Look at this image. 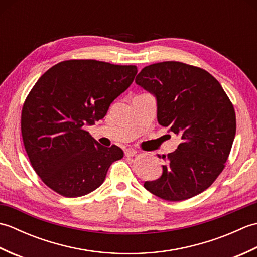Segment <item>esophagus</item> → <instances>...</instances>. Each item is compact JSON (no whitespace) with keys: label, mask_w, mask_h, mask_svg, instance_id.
<instances>
[{"label":"esophagus","mask_w":257,"mask_h":257,"mask_svg":"<svg viewBox=\"0 0 257 257\" xmlns=\"http://www.w3.org/2000/svg\"><path fill=\"white\" fill-rule=\"evenodd\" d=\"M136 154H137V151H136V150L133 149V148H128V149L124 150L125 157H134Z\"/></svg>","instance_id":"obj_1"}]
</instances>
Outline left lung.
Masks as SVG:
<instances>
[{
  "mask_svg": "<svg viewBox=\"0 0 257 257\" xmlns=\"http://www.w3.org/2000/svg\"><path fill=\"white\" fill-rule=\"evenodd\" d=\"M136 84L156 97L158 122L181 137L177 150L162 157L161 177L144 187L167 201L203 192L224 169L236 133L225 91L206 70L180 62L146 66Z\"/></svg>",
  "mask_w": 257,
  "mask_h": 257,
  "instance_id": "1",
  "label": "left lung"
}]
</instances>
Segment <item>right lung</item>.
<instances>
[{"instance_id":"obj_1","label":"right lung","mask_w":257,"mask_h":257,"mask_svg":"<svg viewBox=\"0 0 257 257\" xmlns=\"http://www.w3.org/2000/svg\"><path fill=\"white\" fill-rule=\"evenodd\" d=\"M137 72L133 65L70 59L36 81L22 109L21 130L31 165L48 188L77 198L105 181L109 167L123 151L101 146L84 125L106 116Z\"/></svg>"}]
</instances>
